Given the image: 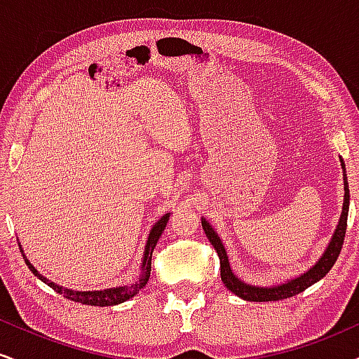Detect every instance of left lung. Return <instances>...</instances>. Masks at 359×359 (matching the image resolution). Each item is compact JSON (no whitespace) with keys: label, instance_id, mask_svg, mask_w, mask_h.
<instances>
[{"label":"left lung","instance_id":"8db88e82","mask_svg":"<svg viewBox=\"0 0 359 359\" xmlns=\"http://www.w3.org/2000/svg\"><path fill=\"white\" fill-rule=\"evenodd\" d=\"M341 167H343V180H344V203H343V212H341L339 222H337L334 233H332L331 241H329V245L325 246L323 257L317 259L316 265H312L311 269L304 271V273L299 275V277L287 280V282L278 283V285L259 287V285H251V283L243 282V280L231 270L228 253H226L224 245H222L221 238L217 236L216 229H214L212 226L204 219V217L201 219L205 236H208V240L211 241L214 250H216L217 257H219L221 280L228 290H231L234 295H238V297H241L243 300H248V302H271V300H283L288 297H294V295H297L300 292L306 290V288L314 285L316 282H319L320 278H324L325 275H327V271L332 269V265L336 263L337 257H339L341 248H343L346 226H348L349 187H348V177H346L343 158H341Z\"/></svg>","mask_w":359,"mask_h":359}]
</instances>
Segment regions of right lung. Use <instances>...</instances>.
<instances>
[{
    "instance_id": "obj_1",
    "label": "right lung",
    "mask_w": 359,
    "mask_h": 359,
    "mask_svg": "<svg viewBox=\"0 0 359 359\" xmlns=\"http://www.w3.org/2000/svg\"><path fill=\"white\" fill-rule=\"evenodd\" d=\"M168 219H170V212L163 214V216L155 222L154 228L150 229V234H148V238H147L145 251H143V259H142V266H140V275L137 277V280H135L133 283H130V285L111 287V288H104V290L81 292V290H72V288H65V287L57 285L55 282H50V280L45 278L42 273H39V270H36L35 266L32 265L30 262H28V258L25 257L22 245H20V243H18V245H20V251H22V255L25 258V263H27L32 273H34L35 277H39L40 280H42L43 283H47L48 287L53 288L57 294L64 295L65 299L74 300V302L86 304V306H97V307L118 306V304L126 302V300L135 297V295H137L138 292L142 290V288L148 283V278H150V271H151V253H154L156 241H158V238L162 236V233H163V229H165Z\"/></svg>"
}]
</instances>
